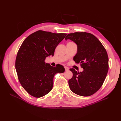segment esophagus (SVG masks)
<instances>
[{
  "mask_svg": "<svg viewBox=\"0 0 121 121\" xmlns=\"http://www.w3.org/2000/svg\"><path fill=\"white\" fill-rule=\"evenodd\" d=\"M65 71H68L69 69V68L67 67H65Z\"/></svg>",
  "mask_w": 121,
  "mask_h": 121,
  "instance_id": "obj_1",
  "label": "esophagus"
}]
</instances>
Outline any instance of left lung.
<instances>
[{
  "instance_id": "obj_1",
  "label": "left lung",
  "mask_w": 121,
  "mask_h": 121,
  "mask_svg": "<svg viewBox=\"0 0 121 121\" xmlns=\"http://www.w3.org/2000/svg\"><path fill=\"white\" fill-rule=\"evenodd\" d=\"M70 39L77 45V53L74 57L77 64H80L83 72L69 69L73 77L69 80L70 89L75 94L89 96L100 88L108 70V57L102 43L93 34L75 32L67 35L65 39Z\"/></svg>"
}]
</instances>
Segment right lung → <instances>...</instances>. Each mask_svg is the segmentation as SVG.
Returning <instances> with one entry per match:
<instances>
[{"label":"right lung","mask_w":121,"mask_h":121,"mask_svg":"<svg viewBox=\"0 0 121 121\" xmlns=\"http://www.w3.org/2000/svg\"><path fill=\"white\" fill-rule=\"evenodd\" d=\"M67 34L39 30L25 39L18 51L15 63L17 77L24 89L32 96L39 98L52 90L53 77L65 72L63 65L52 67L45 62L53 56L55 49Z\"/></svg>","instance_id":"right-lung-1"}]
</instances>
